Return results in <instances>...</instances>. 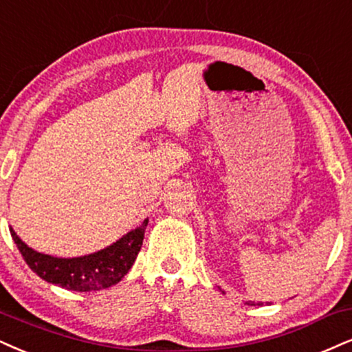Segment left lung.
Returning a JSON list of instances; mask_svg holds the SVG:
<instances>
[{"instance_id":"1","label":"left lung","mask_w":352,"mask_h":352,"mask_svg":"<svg viewBox=\"0 0 352 352\" xmlns=\"http://www.w3.org/2000/svg\"><path fill=\"white\" fill-rule=\"evenodd\" d=\"M246 305H256V303H254V302H251V300H248V302H246ZM258 305H263V303H261V302H259V303H258Z\"/></svg>"}]
</instances>
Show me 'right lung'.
<instances>
[{
  "label": "right lung",
  "mask_w": 352,
  "mask_h": 352,
  "mask_svg": "<svg viewBox=\"0 0 352 352\" xmlns=\"http://www.w3.org/2000/svg\"><path fill=\"white\" fill-rule=\"evenodd\" d=\"M146 225L148 219L107 248L80 258H54L50 254L37 253L16 235L14 230L10 228V232L24 261L41 279L68 290L91 292L107 289L122 280L135 263Z\"/></svg>",
  "instance_id": "obj_1"
}]
</instances>
